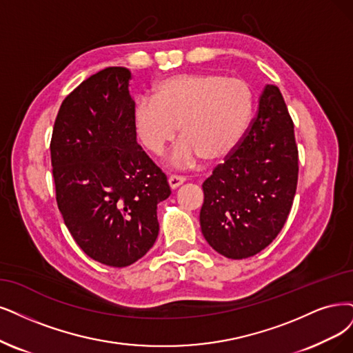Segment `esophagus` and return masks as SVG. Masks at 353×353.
<instances>
[{
    "instance_id": "esophagus-1",
    "label": "esophagus",
    "mask_w": 353,
    "mask_h": 353,
    "mask_svg": "<svg viewBox=\"0 0 353 353\" xmlns=\"http://www.w3.org/2000/svg\"><path fill=\"white\" fill-rule=\"evenodd\" d=\"M185 181H186V179L181 177V176H170L168 177V185L172 189H177L179 186L183 185Z\"/></svg>"
}]
</instances>
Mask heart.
Listing matches in <instances>:
<instances>
[{
    "mask_svg": "<svg viewBox=\"0 0 353 353\" xmlns=\"http://www.w3.org/2000/svg\"><path fill=\"white\" fill-rule=\"evenodd\" d=\"M253 113V93L240 77L216 72H185L163 78L151 99L137 100L132 126L141 145L160 155L180 135L170 154L177 168L228 157L241 142Z\"/></svg>",
    "mask_w": 353,
    "mask_h": 353,
    "instance_id": "b5f03b06",
    "label": "heart"
}]
</instances>
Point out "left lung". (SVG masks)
<instances>
[{
    "instance_id": "8db88e82",
    "label": "left lung",
    "mask_w": 353,
    "mask_h": 353,
    "mask_svg": "<svg viewBox=\"0 0 353 353\" xmlns=\"http://www.w3.org/2000/svg\"><path fill=\"white\" fill-rule=\"evenodd\" d=\"M296 181L294 122L279 88L268 84L239 147L203 181L205 240L228 259L262 252L288 219Z\"/></svg>"
}]
</instances>
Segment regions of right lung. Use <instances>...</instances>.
<instances>
[{"label":"right lung","instance_id":"right-lung-1","mask_svg":"<svg viewBox=\"0 0 353 353\" xmlns=\"http://www.w3.org/2000/svg\"><path fill=\"white\" fill-rule=\"evenodd\" d=\"M130 71L109 67L62 101L50 139L57 202L75 243L96 262L135 263L159 236L167 177L138 145Z\"/></svg>","mask_w":353,"mask_h":353}]
</instances>
